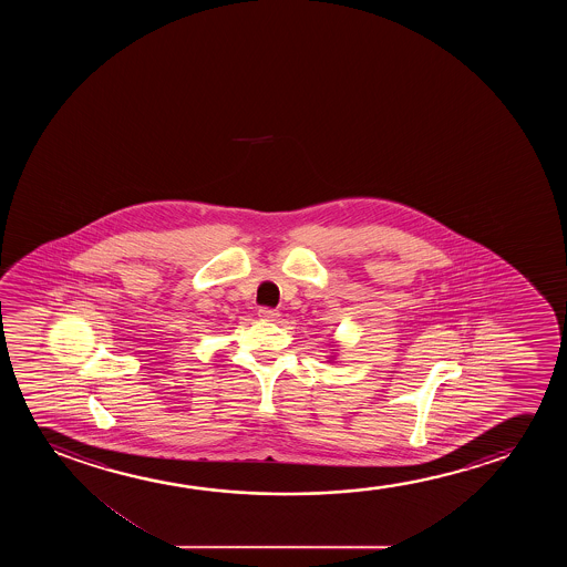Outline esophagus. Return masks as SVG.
Returning <instances> with one entry per match:
<instances>
[{
  "instance_id": "obj_1",
  "label": "esophagus",
  "mask_w": 567,
  "mask_h": 567,
  "mask_svg": "<svg viewBox=\"0 0 567 567\" xmlns=\"http://www.w3.org/2000/svg\"><path fill=\"white\" fill-rule=\"evenodd\" d=\"M259 318L264 319V321H277L280 318V313L277 310H271V308H261L259 310Z\"/></svg>"
}]
</instances>
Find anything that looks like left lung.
<instances>
[{
	"instance_id": "8db88e82",
	"label": "left lung",
	"mask_w": 567,
	"mask_h": 567,
	"mask_svg": "<svg viewBox=\"0 0 567 567\" xmlns=\"http://www.w3.org/2000/svg\"><path fill=\"white\" fill-rule=\"evenodd\" d=\"M334 352H337V347H333V352H331V357H329V360H327V362H333L334 358H337V354H334Z\"/></svg>"
}]
</instances>
